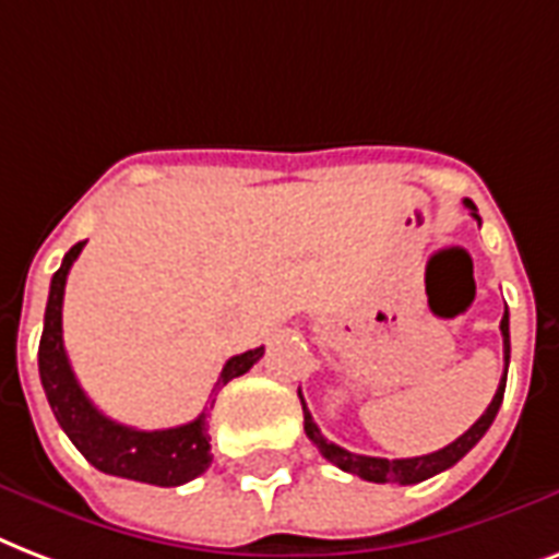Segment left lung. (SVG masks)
I'll list each match as a JSON object with an SVG mask.
<instances>
[{
    "mask_svg": "<svg viewBox=\"0 0 559 559\" xmlns=\"http://www.w3.org/2000/svg\"><path fill=\"white\" fill-rule=\"evenodd\" d=\"M466 210L473 212V218L481 224L478 218V210H475V203L466 198ZM501 341H504V376H501L499 391L492 396V402L487 405L481 417L475 419L473 428L464 431V435L457 437L455 443L443 445V449H437L431 455H419V457H396V461H388V457H370V455H356V452H349L344 445L332 443L326 437L320 435V428L314 426V419H311L309 408H306V402H302V426H306V435L314 445H318V452L326 457L329 464H335L344 473H353L358 478H365V481L373 484H419L431 478V475L443 473L449 466H455L461 457L473 449L484 435H487V428L492 426V419L499 414L501 400H504V384H508V365H510V318L508 311H504V318H501Z\"/></svg>",
    "mask_w": 559,
    "mask_h": 559,
    "instance_id": "left-lung-1",
    "label": "left lung"
}]
</instances>
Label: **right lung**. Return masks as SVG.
<instances>
[{
    "label": "right lung",
    "mask_w": 559,
    "mask_h": 559,
    "mask_svg": "<svg viewBox=\"0 0 559 559\" xmlns=\"http://www.w3.org/2000/svg\"><path fill=\"white\" fill-rule=\"evenodd\" d=\"M84 245L86 241H78L75 248H69L51 276L40 353H37L46 400H49L60 428L67 431L78 452L95 469L131 478V481L154 484V487H180L210 469V408L215 400L210 402V408L198 414V419L186 423V426L163 428V431H140V428L122 426L95 408L90 396L81 391V384L69 367L67 349H63V288H67L69 267L84 250ZM262 356H265V347L233 356L221 370L212 393H218L236 376L248 373Z\"/></svg>",
    "instance_id": "obj_1"
}]
</instances>
